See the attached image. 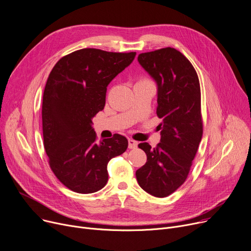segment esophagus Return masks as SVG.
I'll list each match as a JSON object with an SVG mask.
<instances>
[{
    "label": "esophagus",
    "instance_id": "esophagus-1",
    "mask_svg": "<svg viewBox=\"0 0 251 251\" xmlns=\"http://www.w3.org/2000/svg\"><path fill=\"white\" fill-rule=\"evenodd\" d=\"M137 145H138V142H136V141H134L132 139L128 140V147H129V149H135L136 147H137Z\"/></svg>",
    "mask_w": 251,
    "mask_h": 251
}]
</instances>
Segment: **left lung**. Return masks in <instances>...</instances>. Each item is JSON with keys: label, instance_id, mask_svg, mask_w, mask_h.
Instances as JSON below:
<instances>
[{"label": "left lung", "instance_id": "8db88e82", "mask_svg": "<svg viewBox=\"0 0 251 251\" xmlns=\"http://www.w3.org/2000/svg\"><path fill=\"white\" fill-rule=\"evenodd\" d=\"M138 62L157 84L156 113L162 122L160 143L138 145L147 162L136 178L143 190L162 198L185 182L202 138L200 84L192 64L174 48L142 53Z\"/></svg>", "mask_w": 251, "mask_h": 251}]
</instances>
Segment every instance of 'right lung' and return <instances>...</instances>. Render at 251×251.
<instances>
[{
	"label": "right lung",
	"mask_w": 251,
	"mask_h": 251,
	"mask_svg": "<svg viewBox=\"0 0 251 251\" xmlns=\"http://www.w3.org/2000/svg\"><path fill=\"white\" fill-rule=\"evenodd\" d=\"M135 56L81 49L61 58L49 75L42 105L44 147L56 177L74 192L102 189L108 162L128 147L120 134L98 143L92 119L104 109L109 83Z\"/></svg>",
	"instance_id": "obj_1"
}]
</instances>
